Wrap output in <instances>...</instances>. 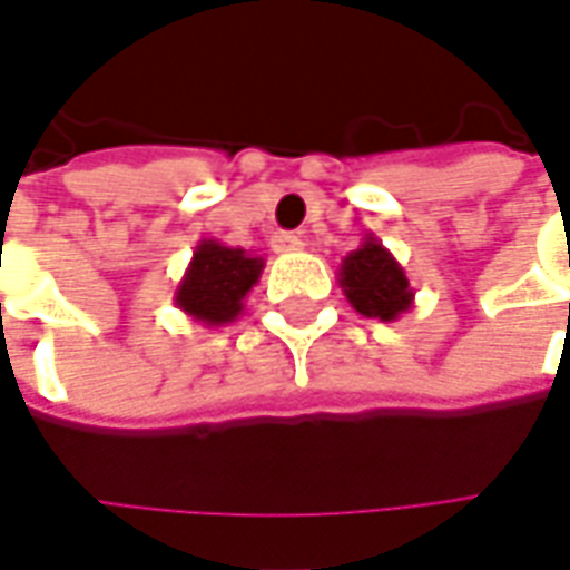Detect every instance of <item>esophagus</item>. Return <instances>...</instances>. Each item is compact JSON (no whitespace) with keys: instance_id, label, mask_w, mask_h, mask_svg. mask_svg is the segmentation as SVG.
<instances>
[{"instance_id":"obj_1","label":"esophagus","mask_w":570,"mask_h":570,"mask_svg":"<svg viewBox=\"0 0 570 570\" xmlns=\"http://www.w3.org/2000/svg\"><path fill=\"white\" fill-rule=\"evenodd\" d=\"M273 247L278 253H292V250H301V247H304V240H301L297 234H292V230H275Z\"/></svg>"}]
</instances>
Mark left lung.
Segmentation results:
<instances>
[{
    "label": "left lung",
    "mask_w": 570,
    "mask_h": 570,
    "mask_svg": "<svg viewBox=\"0 0 570 570\" xmlns=\"http://www.w3.org/2000/svg\"><path fill=\"white\" fill-rule=\"evenodd\" d=\"M340 288L362 317L383 323L403 317L415 301L405 269L374 234H364L362 244L342 259Z\"/></svg>",
    "instance_id": "obj_1"
}]
</instances>
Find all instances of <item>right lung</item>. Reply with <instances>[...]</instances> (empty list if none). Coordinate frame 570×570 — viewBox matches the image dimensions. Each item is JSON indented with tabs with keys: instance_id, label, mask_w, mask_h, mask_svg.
Returning <instances> with one entry per match:
<instances>
[{
	"instance_id": "add662e5",
	"label": "right lung",
	"mask_w": 570,
	"mask_h": 570,
	"mask_svg": "<svg viewBox=\"0 0 570 570\" xmlns=\"http://www.w3.org/2000/svg\"><path fill=\"white\" fill-rule=\"evenodd\" d=\"M263 266H266L263 256L203 237L174 292V304L187 317H193V323H203V326L234 323L240 317L253 285L259 282Z\"/></svg>"
}]
</instances>
